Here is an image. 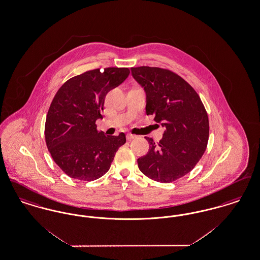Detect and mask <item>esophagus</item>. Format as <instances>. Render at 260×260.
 <instances>
[{"label": "esophagus", "instance_id": "1", "mask_svg": "<svg viewBox=\"0 0 260 260\" xmlns=\"http://www.w3.org/2000/svg\"><path fill=\"white\" fill-rule=\"evenodd\" d=\"M136 137H137V136H136V135H132V134H127V135H126V139H127V140L135 139Z\"/></svg>", "mask_w": 260, "mask_h": 260}]
</instances>
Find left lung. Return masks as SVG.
Returning <instances> with one entry per match:
<instances>
[{"label":"left lung","mask_w":260,"mask_h":260,"mask_svg":"<svg viewBox=\"0 0 260 260\" xmlns=\"http://www.w3.org/2000/svg\"><path fill=\"white\" fill-rule=\"evenodd\" d=\"M132 75L146 94V114L165 127L162 138L149 143L148 153L137 159L140 172L169 183L190 173L205 153L209 118L198 93L181 77L158 67H134Z\"/></svg>","instance_id":"1"}]
</instances>
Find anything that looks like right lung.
<instances>
[{
	"label": "right lung",
	"mask_w": 260,
	"mask_h": 260,
	"mask_svg": "<svg viewBox=\"0 0 260 260\" xmlns=\"http://www.w3.org/2000/svg\"><path fill=\"white\" fill-rule=\"evenodd\" d=\"M128 75V68L90 70L69 79L54 95L45 137L53 161L68 176L92 181L109 171L117 150L125 143V135L105 136L95 122L102 119L107 92Z\"/></svg>",
	"instance_id": "1"
}]
</instances>
